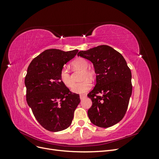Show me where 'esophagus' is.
I'll list each match as a JSON object with an SVG mask.
<instances>
[{"label":"esophagus","instance_id":"obj_1","mask_svg":"<svg viewBox=\"0 0 159 159\" xmlns=\"http://www.w3.org/2000/svg\"><path fill=\"white\" fill-rule=\"evenodd\" d=\"M85 97H86V95H83V94L80 95V98L81 100V99H84Z\"/></svg>","mask_w":159,"mask_h":159}]
</instances>
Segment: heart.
Instances as JSON below:
<instances>
[{
  "label": "heart",
  "mask_w": 159,
  "mask_h": 159,
  "mask_svg": "<svg viewBox=\"0 0 159 159\" xmlns=\"http://www.w3.org/2000/svg\"><path fill=\"white\" fill-rule=\"evenodd\" d=\"M71 64L75 68L82 70L83 72L81 74V80H84L81 82L75 84L74 87L72 88V91L76 93H84L87 92L92 86L91 80H93L95 78V71L90 68H88L89 66L88 61L82 57H79L76 59L72 62ZM60 79L61 83L67 88H71L73 87L74 82L67 67L64 66L61 69L60 72Z\"/></svg>",
  "instance_id": "obj_1"
}]
</instances>
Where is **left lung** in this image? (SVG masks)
Instances as JSON below:
<instances>
[{"mask_svg": "<svg viewBox=\"0 0 159 159\" xmlns=\"http://www.w3.org/2000/svg\"><path fill=\"white\" fill-rule=\"evenodd\" d=\"M78 56L92 62L97 74L95 88L88 94L92 101L88 111L91 122L103 128L114 125L128 108L133 89L131 70L123 56L107 45L80 51Z\"/></svg>", "mask_w": 159, "mask_h": 159, "instance_id": "obj_1", "label": "left lung"}]
</instances>
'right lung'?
Here are the masks:
<instances>
[{"label": "right lung", "instance_id": "1", "mask_svg": "<svg viewBox=\"0 0 159 159\" xmlns=\"http://www.w3.org/2000/svg\"><path fill=\"white\" fill-rule=\"evenodd\" d=\"M78 52L46 50L28 68L25 80L27 103L38 122L49 131L69 127L80 102L79 94L70 91L60 79L61 69Z\"/></svg>", "mask_w": 159, "mask_h": 159}]
</instances>
